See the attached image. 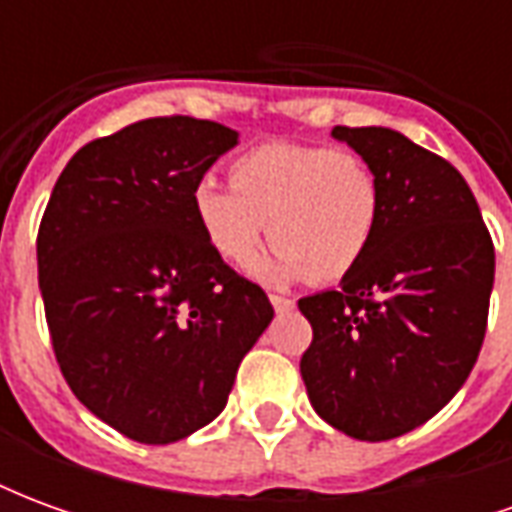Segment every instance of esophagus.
<instances>
[{"instance_id":"34e87169","label":"esophagus","mask_w":512,"mask_h":512,"mask_svg":"<svg viewBox=\"0 0 512 512\" xmlns=\"http://www.w3.org/2000/svg\"><path fill=\"white\" fill-rule=\"evenodd\" d=\"M268 299H271V304H274V310L277 312H285L293 307V299H288V296H279V293H271Z\"/></svg>"}]
</instances>
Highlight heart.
Returning a JSON list of instances; mask_svg holds the SVG:
<instances>
[{"label":"heart","mask_w":512,"mask_h":512,"mask_svg":"<svg viewBox=\"0 0 512 512\" xmlns=\"http://www.w3.org/2000/svg\"><path fill=\"white\" fill-rule=\"evenodd\" d=\"M191 208L216 255L244 268L268 224L277 252L257 271L271 282L348 277L373 244L381 197L373 172L343 147L274 142L230 164V186L202 178Z\"/></svg>","instance_id":"1"}]
</instances>
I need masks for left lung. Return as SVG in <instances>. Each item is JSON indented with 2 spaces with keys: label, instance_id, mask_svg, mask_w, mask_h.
Wrapping results in <instances>:
<instances>
[{
  "label": "left lung",
  "instance_id": "obj_1",
  "mask_svg": "<svg viewBox=\"0 0 512 512\" xmlns=\"http://www.w3.org/2000/svg\"><path fill=\"white\" fill-rule=\"evenodd\" d=\"M373 172L381 213L340 290L299 299L301 378L332 428L386 441L428 422L472 373L494 288V241L450 161L392 128H332Z\"/></svg>",
  "mask_w": 512,
  "mask_h": 512
}]
</instances>
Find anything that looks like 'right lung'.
Here are the masks:
<instances>
[{
	"mask_svg": "<svg viewBox=\"0 0 512 512\" xmlns=\"http://www.w3.org/2000/svg\"><path fill=\"white\" fill-rule=\"evenodd\" d=\"M233 128L150 117L93 139L54 183L38 230L51 348L73 395L139 444H172L222 414L274 318L266 290L202 235L191 191Z\"/></svg>",
	"mask_w": 512,
	"mask_h": 512,
	"instance_id": "right-lung-1",
	"label": "right lung"
}]
</instances>
